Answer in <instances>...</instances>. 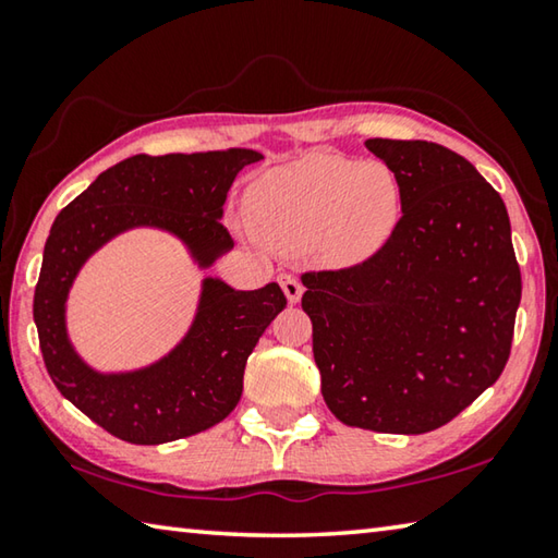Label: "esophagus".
Listing matches in <instances>:
<instances>
[{"label": "esophagus", "instance_id": "34e87169", "mask_svg": "<svg viewBox=\"0 0 558 558\" xmlns=\"http://www.w3.org/2000/svg\"><path fill=\"white\" fill-rule=\"evenodd\" d=\"M278 280H280L282 292H286L288 302H300V298H302V282L295 276H290V272H282Z\"/></svg>", "mask_w": 558, "mask_h": 558}]
</instances>
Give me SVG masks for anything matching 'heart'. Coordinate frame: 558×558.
I'll use <instances>...</instances> for the list:
<instances>
[{
  "label": "heart",
  "instance_id": "1",
  "mask_svg": "<svg viewBox=\"0 0 558 558\" xmlns=\"http://www.w3.org/2000/svg\"><path fill=\"white\" fill-rule=\"evenodd\" d=\"M245 214L263 243L280 251L317 248L332 263L369 258L389 241L401 214V186L379 159L313 153L270 169L251 184Z\"/></svg>",
  "mask_w": 558,
  "mask_h": 558
}]
</instances>
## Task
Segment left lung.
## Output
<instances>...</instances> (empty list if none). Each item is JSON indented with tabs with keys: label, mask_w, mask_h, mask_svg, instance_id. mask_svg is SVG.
<instances>
[{
	"label": "left lung",
	"mask_w": 558,
	"mask_h": 558,
	"mask_svg": "<svg viewBox=\"0 0 558 558\" xmlns=\"http://www.w3.org/2000/svg\"><path fill=\"white\" fill-rule=\"evenodd\" d=\"M401 186L379 251L302 272L327 409L376 433L436 430L502 374L522 300L502 196L426 140H366Z\"/></svg>",
	"instance_id": "1"
}]
</instances>
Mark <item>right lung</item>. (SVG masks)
I'll list each match as a JSON object with an SVG mask.
<instances>
[{
  "label": "right lung",
  "mask_w": 558,
  "mask_h": 558,
  "mask_svg": "<svg viewBox=\"0 0 558 558\" xmlns=\"http://www.w3.org/2000/svg\"><path fill=\"white\" fill-rule=\"evenodd\" d=\"M253 149L149 157L135 155L102 172L56 216L34 292V323L46 372L65 399L110 436L159 446L221 423L243 391L245 362L266 327L288 305L278 282L233 290L206 278L186 337L157 364L98 374L65 335V298L75 272L102 243L135 226L182 239L202 268L233 248L221 223L226 194Z\"/></svg>",
  "instance_id": "add662e5"
}]
</instances>
